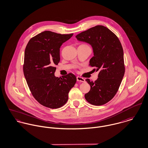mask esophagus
Here are the masks:
<instances>
[{
  "label": "esophagus",
  "mask_w": 148,
  "mask_h": 148,
  "mask_svg": "<svg viewBox=\"0 0 148 148\" xmlns=\"http://www.w3.org/2000/svg\"><path fill=\"white\" fill-rule=\"evenodd\" d=\"M77 81H80V82H85V80L84 79H83V78L81 77L77 76Z\"/></svg>",
  "instance_id": "1"
}]
</instances>
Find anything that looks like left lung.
Masks as SVG:
<instances>
[{
    "instance_id": "obj_1",
    "label": "left lung",
    "mask_w": 148,
    "mask_h": 148,
    "mask_svg": "<svg viewBox=\"0 0 148 148\" xmlns=\"http://www.w3.org/2000/svg\"><path fill=\"white\" fill-rule=\"evenodd\" d=\"M76 37L77 40L91 45L94 56L90 59L89 65L95 68L96 72L99 71L97 80L86 79L90 90L85 94V98L92 105H104L117 93L124 75L121 43L114 33L102 25L91 27Z\"/></svg>"
}]
</instances>
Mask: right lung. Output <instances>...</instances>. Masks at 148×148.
<instances>
[{
    "label": "right lung",
    "mask_w": 148,
    "mask_h": 148,
    "mask_svg": "<svg viewBox=\"0 0 148 148\" xmlns=\"http://www.w3.org/2000/svg\"><path fill=\"white\" fill-rule=\"evenodd\" d=\"M73 34H61L45 31L32 38L24 53L23 71L29 88L42 105L58 108L67 102L68 93L76 77L73 73L56 77L55 65L60 61V47Z\"/></svg>",
    "instance_id": "1"
}]
</instances>
